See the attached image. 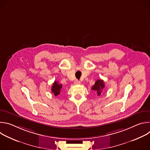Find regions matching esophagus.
<instances>
[{"mask_svg":"<svg viewBox=\"0 0 150 150\" xmlns=\"http://www.w3.org/2000/svg\"><path fill=\"white\" fill-rule=\"evenodd\" d=\"M74 83L75 84H76V85H79V84H80L81 83V82L79 81H78V80H75V81H74Z\"/></svg>","mask_w":150,"mask_h":150,"instance_id":"obj_1","label":"esophagus"}]
</instances>
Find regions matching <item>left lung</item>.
Returning a JSON list of instances; mask_svg holds the SVG:
<instances>
[{
	"instance_id": "8db88e82",
	"label": "left lung",
	"mask_w": 150,
	"mask_h": 150,
	"mask_svg": "<svg viewBox=\"0 0 150 150\" xmlns=\"http://www.w3.org/2000/svg\"><path fill=\"white\" fill-rule=\"evenodd\" d=\"M104 87L105 85L104 81L101 79H97L93 87L91 88V89L96 91V93L97 94V96H100L101 94L103 93V90H104Z\"/></svg>"
}]
</instances>
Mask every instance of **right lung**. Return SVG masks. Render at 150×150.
I'll use <instances>...</instances> for the list:
<instances>
[{
  "label": "right lung",
  "instance_id": "right-lung-1",
  "mask_svg": "<svg viewBox=\"0 0 150 150\" xmlns=\"http://www.w3.org/2000/svg\"><path fill=\"white\" fill-rule=\"evenodd\" d=\"M62 88V85L58 83V82L54 81L52 87V92L55 96L59 95L60 93L61 88Z\"/></svg>",
  "mask_w": 150,
  "mask_h": 150
}]
</instances>
